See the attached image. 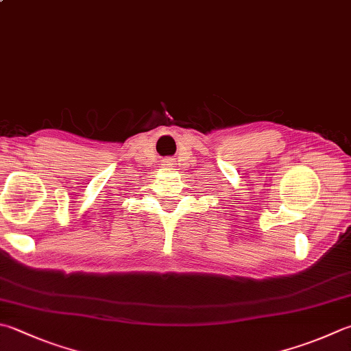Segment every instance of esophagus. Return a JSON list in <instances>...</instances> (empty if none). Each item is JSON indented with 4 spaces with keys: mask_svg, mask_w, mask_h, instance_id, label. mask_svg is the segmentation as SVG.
Segmentation results:
<instances>
[{
    "mask_svg": "<svg viewBox=\"0 0 351 351\" xmlns=\"http://www.w3.org/2000/svg\"><path fill=\"white\" fill-rule=\"evenodd\" d=\"M162 165H163V167H173V165H176L174 158H171V157L165 158V160H162Z\"/></svg>",
    "mask_w": 351,
    "mask_h": 351,
    "instance_id": "34e87169",
    "label": "esophagus"
}]
</instances>
